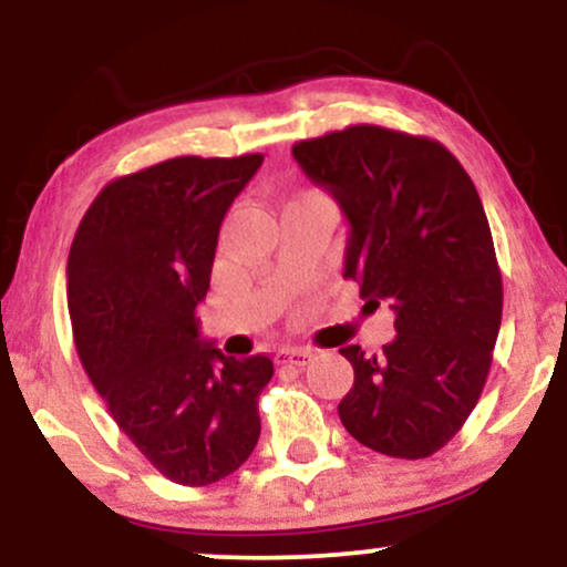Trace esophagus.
I'll return each mask as SVG.
<instances>
[{
	"label": "esophagus",
	"instance_id": "obj_1",
	"mask_svg": "<svg viewBox=\"0 0 567 567\" xmlns=\"http://www.w3.org/2000/svg\"><path fill=\"white\" fill-rule=\"evenodd\" d=\"M311 351L309 349H301V347H282L275 354V362L277 365H296V368H303L306 362L311 360Z\"/></svg>",
	"mask_w": 567,
	"mask_h": 567
}]
</instances>
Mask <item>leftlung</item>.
<instances>
[{"label": "left lung", "mask_w": 567, "mask_h": 567, "mask_svg": "<svg viewBox=\"0 0 567 567\" xmlns=\"http://www.w3.org/2000/svg\"><path fill=\"white\" fill-rule=\"evenodd\" d=\"M292 157L349 220L343 277L394 311L383 354L338 349L354 368L341 424L370 451L426 458L477 405L501 328L504 290L477 188L442 143L379 125L301 141Z\"/></svg>", "instance_id": "8db88e82"}]
</instances>
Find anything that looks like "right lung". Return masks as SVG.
Masks as SVG:
<instances>
[{
	"mask_svg": "<svg viewBox=\"0 0 567 567\" xmlns=\"http://www.w3.org/2000/svg\"><path fill=\"white\" fill-rule=\"evenodd\" d=\"M245 157H175L122 175L84 213L69 252L76 354L116 426L159 474L213 485L261 434L269 357H226L199 333L218 229L261 167Z\"/></svg>",
	"mask_w": 567,
	"mask_h": 567,
	"instance_id": "obj_1",
	"label": "right lung"
}]
</instances>
